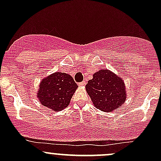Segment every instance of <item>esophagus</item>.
I'll use <instances>...</instances> for the list:
<instances>
[{"instance_id":"34e87169","label":"esophagus","mask_w":161,"mask_h":161,"mask_svg":"<svg viewBox=\"0 0 161 161\" xmlns=\"http://www.w3.org/2000/svg\"><path fill=\"white\" fill-rule=\"evenodd\" d=\"M86 81H83V82L79 83V86H84L86 85Z\"/></svg>"}]
</instances>
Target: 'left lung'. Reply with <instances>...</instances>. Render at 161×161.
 <instances>
[{
	"label": "left lung",
	"instance_id": "1",
	"mask_svg": "<svg viewBox=\"0 0 161 161\" xmlns=\"http://www.w3.org/2000/svg\"><path fill=\"white\" fill-rule=\"evenodd\" d=\"M86 90L94 107L104 112L120 108L127 97L123 79L108 69H100L94 73Z\"/></svg>",
	"mask_w": 161,
	"mask_h": 161
}]
</instances>
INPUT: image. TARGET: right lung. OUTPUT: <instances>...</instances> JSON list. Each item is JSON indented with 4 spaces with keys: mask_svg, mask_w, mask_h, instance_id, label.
<instances>
[{
    "mask_svg": "<svg viewBox=\"0 0 161 161\" xmlns=\"http://www.w3.org/2000/svg\"><path fill=\"white\" fill-rule=\"evenodd\" d=\"M77 88V84L70 75L54 72L43 78L40 82L37 97L42 105L54 111H60L69 106Z\"/></svg>",
    "mask_w": 161,
    "mask_h": 161,
    "instance_id": "1",
    "label": "right lung"
}]
</instances>
